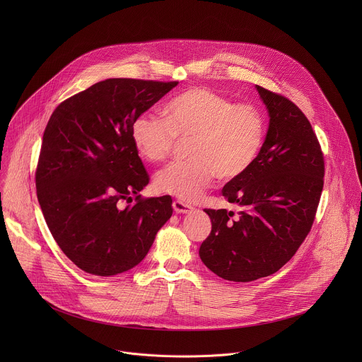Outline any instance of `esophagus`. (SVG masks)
<instances>
[{"label": "esophagus", "mask_w": 362, "mask_h": 362, "mask_svg": "<svg viewBox=\"0 0 362 362\" xmlns=\"http://www.w3.org/2000/svg\"><path fill=\"white\" fill-rule=\"evenodd\" d=\"M173 207L175 210V213H180V214H188L191 211H194V207L181 202V201H174L173 202Z\"/></svg>", "instance_id": "obj_1"}]
</instances>
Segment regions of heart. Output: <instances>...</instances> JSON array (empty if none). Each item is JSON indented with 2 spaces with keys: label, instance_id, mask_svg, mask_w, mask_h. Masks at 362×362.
Returning a JSON list of instances; mask_svg holds the SVG:
<instances>
[{
  "label": "heart",
  "instance_id": "b5f03b06",
  "mask_svg": "<svg viewBox=\"0 0 362 362\" xmlns=\"http://www.w3.org/2000/svg\"><path fill=\"white\" fill-rule=\"evenodd\" d=\"M164 119L151 112L131 125L136 152L151 163L171 153L175 141L191 139L184 163H171L155 175V188L187 202L197 201L217 177L241 178L255 164L263 146L266 122L255 105L235 104L206 88H189L163 108Z\"/></svg>",
  "mask_w": 362,
  "mask_h": 362
}]
</instances>
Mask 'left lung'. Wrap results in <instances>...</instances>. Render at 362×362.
I'll return each instance as SVG.
<instances>
[{"label":"left lung","mask_w":362,"mask_h":362,"mask_svg":"<svg viewBox=\"0 0 362 362\" xmlns=\"http://www.w3.org/2000/svg\"><path fill=\"white\" fill-rule=\"evenodd\" d=\"M269 128L255 164L221 194L241 207L205 209L211 231L199 257L218 277L252 281L276 273L308 235L323 189L325 161L304 112L257 85Z\"/></svg>","instance_id":"8db88e82"}]
</instances>
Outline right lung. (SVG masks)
I'll use <instances>...</instances> for the list:
<instances>
[{
    "mask_svg": "<svg viewBox=\"0 0 362 362\" xmlns=\"http://www.w3.org/2000/svg\"><path fill=\"white\" fill-rule=\"evenodd\" d=\"M177 85L105 79L62 102L49 119L37 199L55 243L86 273L107 277L135 267L173 214L171 197L139 195L149 174L131 125ZM132 194L137 202L122 208Z\"/></svg>",
    "mask_w": 362,
    "mask_h": 362,
    "instance_id": "right-lung-1",
    "label": "right lung"
}]
</instances>
